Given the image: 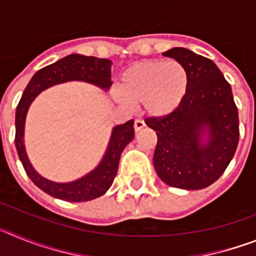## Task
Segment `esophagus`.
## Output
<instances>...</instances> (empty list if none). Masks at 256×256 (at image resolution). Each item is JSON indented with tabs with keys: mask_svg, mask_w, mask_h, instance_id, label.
I'll list each match as a JSON object with an SVG mask.
<instances>
[{
	"mask_svg": "<svg viewBox=\"0 0 256 256\" xmlns=\"http://www.w3.org/2000/svg\"><path fill=\"white\" fill-rule=\"evenodd\" d=\"M144 128V122L141 120V119H136L134 120V130L136 132H140Z\"/></svg>",
	"mask_w": 256,
	"mask_h": 256,
	"instance_id": "obj_1",
	"label": "esophagus"
}]
</instances>
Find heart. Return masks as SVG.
Instances as JSON below:
<instances>
[{"label":"heart","mask_w":256,"mask_h":256,"mask_svg":"<svg viewBox=\"0 0 256 256\" xmlns=\"http://www.w3.org/2000/svg\"><path fill=\"white\" fill-rule=\"evenodd\" d=\"M187 88L188 76L178 61L148 60L124 70L116 91L124 102L141 104L148 115L162 118L177 110Z\"/></svg>","instance_id":"1"}]
</instances>
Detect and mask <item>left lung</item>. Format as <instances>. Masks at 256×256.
Returning a JSON list of instances; mask_svg holds the SVG:
<instances>
[{"mask_svg":"<svg viewBox=\"0 0 256 256\" xmlns=\"http://www.w3.org/2000/svg\"><path fill=\"white\" fill-rule=\"evenodd\" d=\"M162 55L186 69L188 88L176 112L146 120L158 136L154 166L168 186L205 188L223 174L238 144L232 90L212 60L191 50L174 47Z\"/></svg>","mask_w":256,"mask_h":256,"instance_id":"obj_1","label":"left lung"}]
</instances>
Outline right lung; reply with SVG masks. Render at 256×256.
I'll return each mask as SVG.
<instances>
[{
	"instance_id": "obj_1",
	"label": "right lung",
	"mask_w": 256,
	"mask_h": 256,
	"mask_svg": "<svg viewBox=\"0 0 256 256\" xmlns=\"http://www.w3.org/2000/svg\"><path fill=\"white\" fill-rule=\"evenodd\" d=\"M112 62L108 58L72 54L38 70L24 90L15 114V146L20 162L32 182L52 198L70 202H84L106 194L116 176L122 152L134 138L133 120L112 126L102 159L92 170L74 180L55 182L40 176L32 165L26 154L24 133L29 108L40 92L61 83L84 82L96 86L105 92L108 91L112 86Z\"/></svg>"
}]
</instances>
